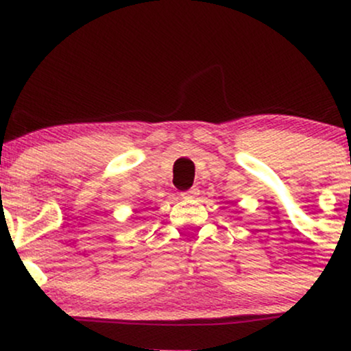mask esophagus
<instances>
[{"mask_svg": "<svg viewBox=\"0 0 351 351\" xmlns=\"http://www.w3.org/2000/svg\"><path fill=\"white\" fill-rule=\"evenodd\" d=\"M198 188H191V189H188V191H184L183 195V198H186V199H193V198H196V195H198Z\"/></svg>", "mask_w": 351, "mask_h": 351, "instance_id": "34e87169", "label": "esophagus"}]
</instances>
